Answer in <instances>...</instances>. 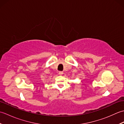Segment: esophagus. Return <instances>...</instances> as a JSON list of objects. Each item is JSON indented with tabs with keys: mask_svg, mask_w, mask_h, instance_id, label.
I'll return each mask as SVG.
<instances>
[{
	"mask_svg": "<svg viewBox=\"0 0 124 124\" xmlns=\"http://www.w3.org/2000/svg\"><path fill=\"white\" fill-rule=\"evenodd\" d=\"M59 73L60 75H62L63 74V72L62 71H59Z\"/></svg>",
	"mask_w": 124,
	"mask_h": 124,
	"instance_id": "esophagus-1",
	"label": "esophagus"
}]
</instances>
